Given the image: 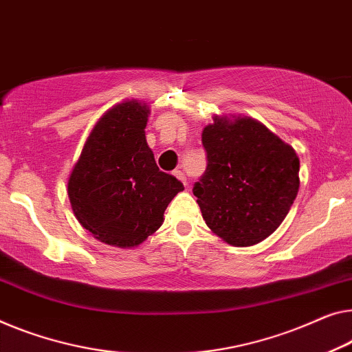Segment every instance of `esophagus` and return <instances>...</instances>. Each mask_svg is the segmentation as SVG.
<instances>
[{
  "instance_id": "esophagus-1",
  "label": "esophagus",
  "mask_w": 352,
  "mask_h": 352,
  "mask_svg": "<svg viewBox=\"0 0 352 352\" xmlns=\"http://www.w3.org/2000/svg\"><path fill=\"white\" fill-rule=\"evenodd\" d=\"M172 174H174L178 178V180L183 183V185H186V177H185V174H183L182 170H174V172H172Z\"/></svg>"
}]
</instances>
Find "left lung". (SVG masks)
Here are the masks:
<instances>
[{
  "instance_id": "1",
  "label": "left lung",
  "mask_w": 352,
  "mask_h": 352,
  "mask_svg": "<svg viewBox=\"0 0 352 352\" xmlns=\"http://www.w3.org/2000/svg\"><path fill=\"white\" fill-rule=\"evenodd\" d=\"M207 169L192 188L207 226L232 246L278 229L298 192L296 150L251 117H218L202 131Z\"/></svg>"
}]
</instances>
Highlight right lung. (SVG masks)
Here are the masks:
<instances>
[{
    "label": "right lung",
    "instance_id": "right-lung-1",
    "mask_svg": "<svg viewBox=\"0 0 352 352\" xmlns=\"http://www.w3.org/2000/svg\"><path fill=\"white\" fill-rule=\"evenodd\" d=\"M150 107L123 101L109 109L85 140L67 180L77 221L99 242L134 248L164 221L182 182L156 166L146 144Z\"/></svg>",
    "mask_w": 352,
    "mask_h": 352
}]
</instances>
